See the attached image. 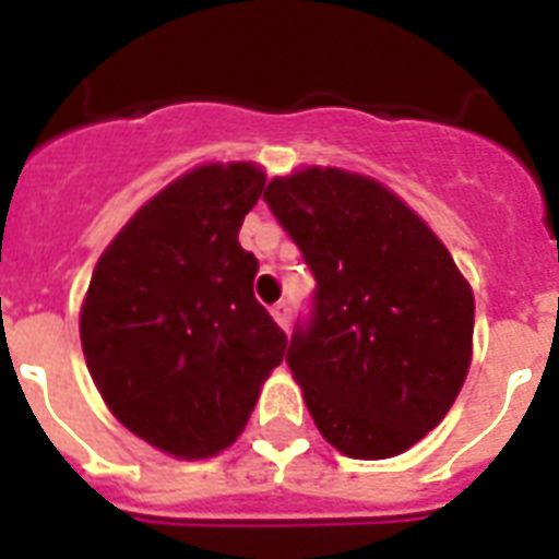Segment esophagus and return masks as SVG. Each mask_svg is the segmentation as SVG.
<instances>
[{"instance_id": "obj_1", "label": "esophagus", "mask_w": 559, "mask_h": 559, "mask_svg": "<svg viewBox=\"0 0 559 559\" xmlns=\"http://www.w3.org/2000/svg\"><path fill=\"white\" fill-rule=\"evenodd\" d=\"M271 314H274V320L280 326L288 329V323H292V309H288V302H276L274 309H271Z\"/></svg>"}]
</instances>
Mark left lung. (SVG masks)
Masks as SVG:
<instances>
[{"instance_id": "1", "label": "left lung", "mask_w": 559, "mask_h": 559, "mask_svg": "<svg viewBox=\"0 0 559 559\" xmlns=\"http://www.w3.org/2000/svg\"><path fill=\"white\" fill-rule=\"evenodd\" d=\"M265 203L318 280L288 367L314 426L358 461L402 455L449 414L473 361L475 300L426 221L379 180L309 166Z\"/></svg>"}]
</instances>
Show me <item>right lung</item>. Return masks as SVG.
Returning <instances> with one entry per match:
<instances>
[{
	"instance_id": "add662e5",
	"label": "right lung",
	"mask_w": 559,
	"mask_h": 559,
	"mask_svg": "<svg viewBox=\"0 0 559 559\" xmlns=\"http://www.w3.org/2000/svg\"><path fill=\"white\" fill-rule=\"evenodd\" d=\"M265 189L257 163H206L136 210L81 306L95 388L128 431L201 461L245 431L288 338L253 297L259 262L239 245Z\"/></svg>"
}]
</instances>
